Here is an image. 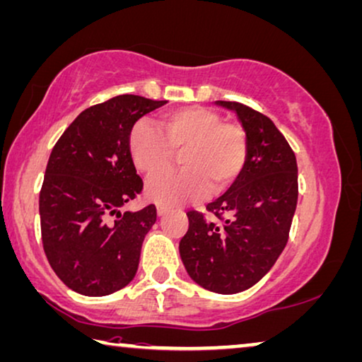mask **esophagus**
<instances>
[{"mask_svg": "<svg viewBox=\"0 0 362 362\" xmlns=\"http://www.w3.org/2000/svg\"><path fill=\"white\" fill-rule=\"evenodd\" d=\"M165 213H167V206L160 205V203H159V205H157V215L162 216V215H165Z\"/></svg>", "mask_w": 362, "mask_h": 362, "instance_id": "1", "label": "esophagus"}]
</instances>
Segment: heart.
Wrapping results in <instances>:
<instances>
[{"label":"heart","mask_w":362,"mask_h":362,"mask_svg":"<svg viewBox=\"0 0 362 362\" xmlns=\"http://www.w3.org/2000/svg\"><path fill=\"white\" fill-rule=\"evenodd\" d=\"M162 132L136 123L128 137L132 164L146 177L169 169L180 154L183 169L159 175L147 185V197L164 205H182L230 192L247 160V136L243 126L228 123L215 110L185 106L160 115Z\"/></svg>","instance_id":"obj_1"}]
</instances>
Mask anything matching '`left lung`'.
I'll use <instances>...</instances> for the list:
<instances>
[{
    "instance_id": "left-lung-1",
    "label": "left lung",
    "mask_w": 362,
    "mask_h": 362,
    "mask_svg": "<svg viewBox=\"0 0 362 362\" xmlns=\"http://www.w3.org/2000/svg\"><path fill=\"white\" fill-rule=\"evenodd\" d=\"M233 110L247 136V160L230 192L208 203L210 220L188 211L179 251L188 276L216 293H238L257 284L281 256L297 208V159L266 115L238 103Z\"/></svg>"
}]
</instances>
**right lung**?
I'll use <instances>...</instances> for the list:
<instances>
[{
    "label": "right lung",
    "instance_id": "add662e5",
    "mask_svg": "<svg viewBox=\"0 0 362 362\" xmlns=\"http://www.w3.org/2000/svg\"><path fill=\"white\" fill-rule=\"evenodd\" d=\"M165 103L119 95L90 106L50 152L39 195L42 246L57 277L77 293L103 297L136 276L157 210L119 211L142 192L128 137L141 116Z\"/></svg>",
    "mask_w": 362,
    "mask_h": 362
}]
</instances>
